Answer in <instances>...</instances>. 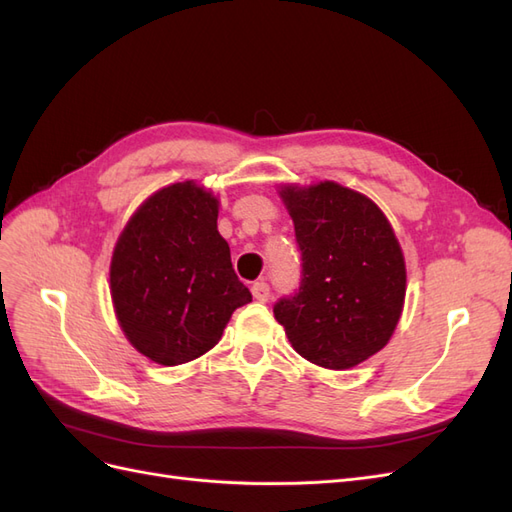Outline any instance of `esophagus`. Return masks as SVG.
Here are the masks:
<instances>
[{
	"label": "esophagus",
	"instance_id": "obj_1",
	"mask_svg": "<svg viewBox=\"0 0 512 512\" xmlns=\"http://www.w3.org/2000/svg\"><path fill=\"white\" fill-rule=\"evenodd\" d=\"M252 294H254L256 301L265 303V301H269V297H271V288H269L267 282H256V284L252 286Z\"/></svg>",
	"mask_w": 512,
	"mask_h": 512
}]
</instances>
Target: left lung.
Here are the masks:
<instances>
[{
  "mask_svg": "<svg viewBox=\"0 0 512 512\" xmlns=\"http://www.w3.org/2000/svg\"><path fill=\"white\" fill-rule=\"evenodd\" d=\"M280 196L301 250V286L275 320L309 363L350 369L380 352L406 299V260L391 222L361 192L335 181L288 183Z\"/></svg>",
  "mask_w": 512,
  "mask_h": 512,
  "instance_id": "1",
  "label": "left lung"
}]
</instances>
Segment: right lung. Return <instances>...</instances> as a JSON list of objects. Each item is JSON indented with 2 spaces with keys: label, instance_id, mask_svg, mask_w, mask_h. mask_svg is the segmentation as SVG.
I'll return each instance as SVG.
<instances>
[{
  "label": "right lung",
  "instance_id": "right-lung-1",
  "mask_svg": "<svg viewBox=\"0 0 512 512\" xmlns=\"http://www.w3.org/2000/svg\"><path fill=\"white\" fill-rule=\"evenodd\" d=\"M220 200L194 181L151 194L119 235L111 297L128 342L153 363L181 365L209 352L252 292L218 232Z\"/></svg>",
  "mask_w": 512,
  "mask_h": 512
}]
</instances>
